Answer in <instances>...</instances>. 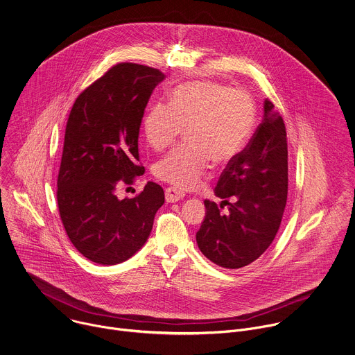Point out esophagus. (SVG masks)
<instances>
[{
	"mask_svg": "<svg viewBox=\"0 0 355 355\" xmlns=\"http://www.w3.org/2000/svg\"><path fill=\"white\" fill-rule=\"evenodd\" d=\"M184 198V195L181 192H178L174 188H167L166 189V202L167 203H175L178 200H181Z\"/></svg>",
	"mask_w": 355,
	"mask_h": 355,
	"instance_id": "1",
	"label": "esophagus"
}]
</instances>
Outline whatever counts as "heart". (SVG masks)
<instances>
[{"label": "heart", "mask_w": 355, "mask_h": 355, "mask_svg": "<svg viewBox=\"0 0 355 355\" xmlns=\"http://www.w3.org/2000/svg\"><path fill=\"white\" fill-rule=\"evenodd\" d=\"M168 105H153L144 119L148 144L163 150L187 131V146L162 157L155 175L180 191L199 187L209 160L231 163L243 149L254 120L252 98L214 81H192L177 87Z\"/></svg>", "instance_id": "heart-1"}]
</instances>
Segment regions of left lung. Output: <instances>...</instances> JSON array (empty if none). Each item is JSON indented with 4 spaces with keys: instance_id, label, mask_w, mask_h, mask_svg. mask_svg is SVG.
<instances>
[{
    "instance_id": "left-lung-1",
    "label": "left lung",
    "mask_w": 355,
    "mask_h": 355,
    "mask_svg": "<svg viewBox=\"0 0 355 355\" xmlns=\"http://www.w3.org/2000/svg\"><path fill=\"white\" fill-rule=\"evenodd\" d=\"M214 193L223 199L220 207L229 205V211L221 214L214 202L205 200L198 246L223 268L246 267L272 243L288 199L286 128L271 101L264 99L263 123L249 145L228 163Z\"/></svg>"
}]
</instances>
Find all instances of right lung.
<instances>
[{
  "instance_id": "obj_1",
  "label": "right lung",
  "mask_w": 355,
  "mask_h": 355,
  "mask_svg": "<svg viewBox=\"0 0 355 355\" xmlns=\"http://www.w3.org/2000/svg\"><path fill=\"white\" fill-rule=\"evenodd\" d=\"M164 78L157 69L119 63L78 95L69 114L58 175L59 214L73 246L96 264L132 257L164 203L155 182L131 199L116 195L120 184L145 171L137 164L139 125Z\"/></svg>"
}]
</instances>
